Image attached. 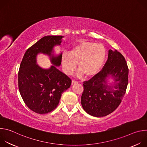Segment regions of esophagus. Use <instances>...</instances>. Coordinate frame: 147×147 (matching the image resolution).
<instances>
[{
  "instance_id": "esophagus-1",
  "label": "esophagus",
  "mask_w": 147,
  "mask_h": 147,
  "mask_svg": "<svg viewBox=\"0 0 147 147\" xmlns=\"http://www.w3.org/2000/svg\"><path fill=\"white\" fill-rule=\"evenodd\" d=\"M77 83H78L77 81L73 80V81H71V85H74V84H77Z\"/></svg>"
}]
</instances>
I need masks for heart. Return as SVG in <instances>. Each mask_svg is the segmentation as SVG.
I'll return each mask as SVG.
<instances>
[{
  "instance_id": "heart-1",
  "label": "heart",
  "mask_w": 147,
  "mask_h": 147,
  "mask_svg": "<svg viewBox=\"0 0 147 147\" xmlns=\"http://www.w3.org/2000/svg\"><path fill=\"white\" fill-rule=\"evenodd\" d=\"M106 55L107 51L103 45L82 41L74 45L69 53H62V68L67 75H71L76 70V63H78L77 77H82L85 75L86 77H91L102 68Z\"/></svg>"
}]
</instances>
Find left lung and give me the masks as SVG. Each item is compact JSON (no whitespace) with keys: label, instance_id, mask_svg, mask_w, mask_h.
<instances>
[{"label":"left lung","instance_id":"1","mask_svg":"<svg viewBox=\"0 0 147 147\" xmlns=\"http://www.w3.org/2000/svg\"><path fill=\"white\" fill-rule=\"evenodd\" d=\"M129 69L124 56L109 49L103 69L83 84L81 105L87 113L103 117L113 112L120 105L128 84ZM113 79L112 83L109 79Z\"/></svg>","mask_w":147,"mask_h":147}]
</instances>
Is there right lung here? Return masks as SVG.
Returning <instances> with one entry per match:
<instances>
[{"label": "right lung", "mask_w": 147, "mask_h": 147, "mask_svg": "<svg viewBox=\"0 0 147 147\" xmlns=\"http://www.w3.org/2000/svg\"><path fill=\"white\" fill-rule=\"evenodd\" d=\"M63 36H45L26 52L18 71V89L26 105L35 113L44 115L56 108L61 94L70 87L71 80L56 67L61 65V53H54ZM49 56L53 65L49 69L39 67L37 55Z\"/></svg>", "instance_id": "obj_1"}]
</instances>
